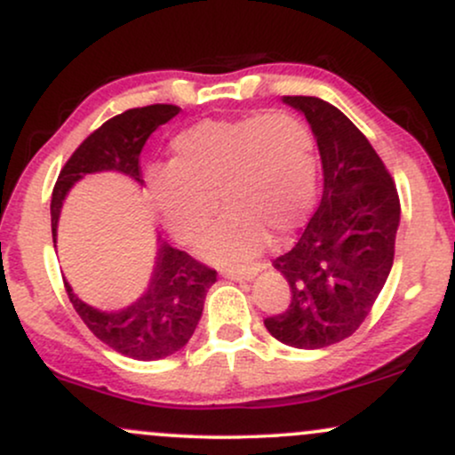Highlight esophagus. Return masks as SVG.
I'll return each mask as SVG.
<instances>
[{"mask_svg":"<svg viewBox=\"0 0 455 455\" xmlns=\"http://www.w3.org/2000/svg\"><path fill=\"white\" fill-rule=\"evenodd\" d=\"M257 271H260V265L259 263H252V265H228V267H222L220 274L224 278H231V280H248L252 278Z\"/></svg>","mask_w":455,"mask_h":455,"instance_id":"esophagus-1","label":"esophagus"}]
</instances>
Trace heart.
<instances>
[{"mask_svg":"<svg viewBox=\"0 0 455 455\" xmlns=\"http://www.w3.org/2000/svg\"><path fill=\"white\" fill-rule=\"evenodd\" d=\"M171 169L149 175L162 222L180 242L201 237L218 210L228 212L205 242L213 259L252 257L306 220L316 186L315 139L304 119L271 111L239 119H203L171 143Z\"/></svg>","mask_w":455,"mask_h":455,"instance_id":"1","label":"heart"}]
</instances>
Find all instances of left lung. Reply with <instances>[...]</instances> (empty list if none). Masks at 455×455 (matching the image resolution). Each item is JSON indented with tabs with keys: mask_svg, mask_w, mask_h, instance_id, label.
<instances>
[{
	"mask_svg": "<svg viewBox=\"0 0 455 455\" xmlns=\"http://www.w3.org/2000/svg\"><path fill=\"white\" fill-rule=\"evenodd\" d=\"M284 102L310 122L325 181L299 239L274 259L291 299L265 327L289 347L325 348L357 331L387 280L400 196L385 162L347 115L321 98L284 96Z\"/></svg>",
	"mask_w": 455,
	"mask_h": 455,
	"instance_id": "8db88e82",
	"label": "left lung"
}]
</instances>
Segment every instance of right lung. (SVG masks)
<instances>
[{"instance_id": "obj_1", "label": "right lung", "mask_w": 455, "mask_h": 455, "mask_svg": "<svg viewBox=\"0 0 455 455\" xmlns=\"http://www.w3.org/2000/svg\"><path fill=\"white\" fill-rule=\"evenodd\" d=\"M181 108L175 104H149L128 108L104 122L83 140L57 177L51 198L53 237L60 220L61 201L75 181L96 171H119L143 184L140 151L156 128L173 119ZM216 282V269L192 259L184 250L162 242L148 293L122 312H100L72 293L64 280L66 293L76 315L83 318L98 340L113 351L154 362L186 347L203 315L207 289Z\"/></svg>"}]
</instances>
